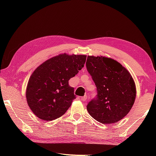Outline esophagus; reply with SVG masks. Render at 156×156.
Wrapping results in <instances>:
<instances>
[{
    "mask_svg": "<svg viewBox=\"0 0 156 156\" xmlns=\"http://www.w3.org/2000/svg\"><path fill=\"white\" fill-rule=\"evenodd\" d=\"M81 100H83V101H86L87 100V96H83L80 98Z\"/></svg>",
    "mask_w": 156,
    "mask_h": 156,
    "instance_id": "esophagus-1",
    "label": "esophagus"
}]
</instances>
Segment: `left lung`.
<instances>
[{
  "label": "left lung",
  "mask_w": 156,
  "mask_h": 156,
  "mask_svg": "<svg viewBox=\"0 0 156 156\" xmlns=\"http://www.w3.org/2000/svg\"><path fill=\"white\" fill-rule=\"evenodd\" d=\"M86 67L98 93L87 105L89 113L102 124L120 121L130 112L136 96L130 73L116 60L104 56H87Z\"/></svg>",
  "instance_id": "obj_1"
}]
</instances>
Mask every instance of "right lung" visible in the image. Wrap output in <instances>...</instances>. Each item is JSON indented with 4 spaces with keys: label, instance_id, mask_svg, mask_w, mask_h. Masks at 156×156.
Wrapping results in <instances>:
<instances>
[{
    "label": "right lung",
    "instance_id": "right-lung-1",
    "mask_svg": "<svg viewBox=\"0 0 156 156\" xmlns=\"http://www.w3.org/2000/svg\"><path fill=\"white\" fill-rule=\"evenodd\" d=\"M85 55L60 54L36 69L28 81L26 98L37 117L51 121L65 114L76 98L69 80L84 67Z\"/></svg>",
    "mask_w": 156,
    "mask_h": 156
}]
</instances>
